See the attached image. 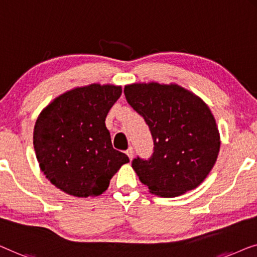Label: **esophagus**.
<instances>
[{"mask_svg":"<svg viewBox=\"0 0 257 257\" xmlns=\"http://www.w3.org/2000/svg\"><path fill=\"white\" fill-rule=\"evenodd\" d=\"M125 154L128 155V157H129V160L132 161L133 160V157H134V150H133V148H129V149L125 151Z\"/></svg>","mask_w":257,"mask_h":257,"instance_id":"obj_1","label":"esophagus"}]
</instances>
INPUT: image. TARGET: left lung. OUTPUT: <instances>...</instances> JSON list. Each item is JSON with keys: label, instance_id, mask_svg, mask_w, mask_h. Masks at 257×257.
<instances>
[{"label": "left lung", "instance_id": "left-lung-1", "mask_svg": "<svg viewBox=\"0 0 257 257\" xmlns=\"http://www.w3.org/2000/svg\"><path fill=\"white\" fill-rule=\"evenodd\" d=\"M128 103L149 125L154 139L150 160L132 166L149 192L173 198L194 190L214 166L220 133L205 101L175 82L124 86Z\"/></svg>", "mask_w": 257, "mask_h": 257}]
</instances>
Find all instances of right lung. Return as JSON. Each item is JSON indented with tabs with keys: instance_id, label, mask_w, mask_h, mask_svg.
I'll use <instances>...</instances> for the list:
<instances>
[{
	"instance_id": "obj_1",
	"label": "right lung",
	"mask_w": 257,
	"mask_h": 257,
	"mask_svg": "<svg viewBox=\"0 0 257 257\" xmlns=\"http://www.w3.org/2000/svg\"><path fill=\"white\" fill-rule=\"evenodd\" d=\"M122 94L116 85L74 87L38 115L34 148L42 172L57 189L78 198L96 197L129 158L111 146L106 116Z\"/></svg>"
}]
</instances>
